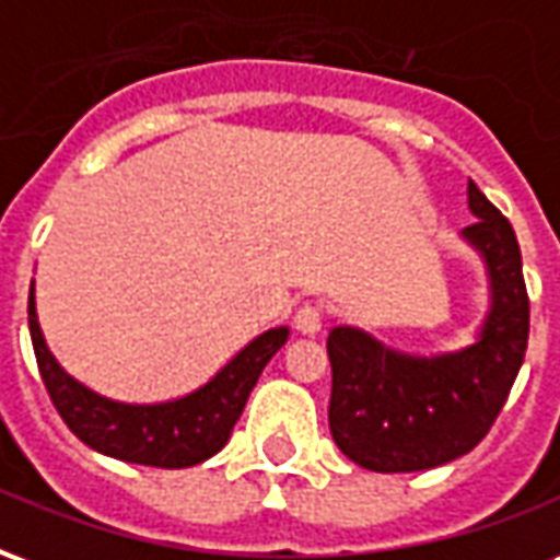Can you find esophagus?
Returning a JSON list of instances; mask_svg holds the SVG:
<instances>
[{"label":"esophagus","mask_w":560,"mask_h":560,"mask_svg":"<svg viewBox=\"0 0 560 560\" xmlns=\"http://www.w3.org/2000/svg\"><path fill=\"white\" fill-rule=\"evenodd\" d=\"M293 327L300 329L303 336H317L320 327H324V308L315 303H303L293 315Z\"/></svg>","instance_id":"esophagus-1"}]
</instances>
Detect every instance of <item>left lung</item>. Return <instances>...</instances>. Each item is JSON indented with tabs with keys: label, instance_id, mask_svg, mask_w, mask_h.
Returning <instances> with one entry per match:
<instances>
[{
	"label": "left lung",
	"instance_id": "8db88e82",
	"mask_svg": "<svg viewBox=\"0 0 560 560\" xmlns=\"http://www.w3.org/2000/svg\"><path fill=\"white\" fill-rule=\"evenodd\" d=\"M477 221L465 228L489 267L492 308L480 339L465 351L408 357L369 332L336 327L329 432L345 456L377 474L446 465L480 444L504 408L528 348V291L513 224L468 183Z\"/></svg>",
	"mask_w": 560,
	"mask_h": 560
}]
</instances>
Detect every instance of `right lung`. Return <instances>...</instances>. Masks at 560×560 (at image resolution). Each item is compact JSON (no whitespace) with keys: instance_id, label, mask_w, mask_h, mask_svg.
Here are the masks:
<instances>
[{"instance_id":"obj_1","label":"right lung","mask_w":560,"mask_h":560,"mask_svg":"<svg viewBox=\"0 0 560 560\" xmlns=\"http://www.w3.org/2000/svg\"><path fill=\"white\" fill-rule=\"evenodd\" d=\"M30 332L50 401L71 432L92 450L149 468H191L228 444L264 365L288 341V327L267 329L233 357L209 384L161 405H122L68 377L44 345L35 288H30Z\"/></svg>"}]
</instances>
